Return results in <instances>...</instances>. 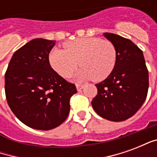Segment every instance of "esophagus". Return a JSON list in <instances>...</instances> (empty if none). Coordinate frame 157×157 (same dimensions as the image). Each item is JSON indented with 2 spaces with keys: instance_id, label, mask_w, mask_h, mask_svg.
<instances>
[{
  "instance_id": "obj_1",
  "label": "esophagus",
  "mask_w": 157,
  "mask_h": 157,
  "mask_svg": "<svg viewBox=\"0 0 157 157\" xmlns=\"http://www.w3.org/2000/svg\"><path fill=\"white\" fill-rule=\"evenodd\" d=\"M83 87H84V86L83 85H79V84H76V89H77V91H81Z\"/></svg>"
}]
</instances>
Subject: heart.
Returning <instances> with one entry per match:
<instances>
[{
    "mask_svg": "<svg viewBox=\"0 0 157 157\" xmlns=\"http://www.w3.org/2000/svg\"><path fill=\"white\" fill-rule=\"evenodd\" d=\"M65 49L53 48L48 55L49 64L57 74L70 77L79 65L76 81L93 79L100 82L109 76L115 67L116 49L109 40L99 38H82L64 44Z\"/></svg>",
    "mask_w": 157,
    "mask_h": 157,
    "instance_id": "heart-1",
    "label": "heart"
}]
</instances>
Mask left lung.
Returning a JSON list of instances; mask_svg holds the SVG:
<instances>
[{
	"label": "left lung",
	"mask_w": 157,
	"mask_h": 157,
	"mask_svg": "<svg viewBox=\"0 0 157 157\" xmlns=\"http://www.w3.org/2000/svg\"><path fill=\"white\" fill-rule=\"evenodd\" d=\"M116 49L115 67L107 78L96 84L98 94L92 99L95 112L102 118L124 121L140 109L147 97L148 70L143 52L128 39L105 33Z\"/></svg>",
	"instance_id": "8db88e82"
}]
</instances>
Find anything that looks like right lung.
Returning <instances> with one entry per match:
<instances>
[{
  "label": "right lung",
  "mask_w": 157,
  "mask_h": 157,
  "mask_svg": "<svg viewBox=\"0 0 157 157\" xmlns=\"http://www.w3.org/2000/svg\"><path fill=\"white\" fill-rule=\"evenodd\" d=\"M55 40L33 39L17 49L5 74L6 101L12 113L30 128L48 130L70 113V99L77 92L51 68L48 55Z\"/></svg>",
  "instance_id": "obj_1"
}]
</instances>
